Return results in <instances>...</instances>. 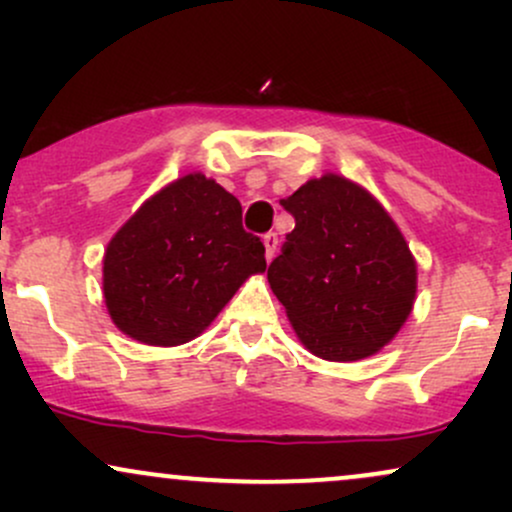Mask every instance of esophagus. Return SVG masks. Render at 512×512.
<instances>
[{"instance_id":"esophagus-1","label":"esophagus","mask_w":512,"mask_h":512,"mask_svg":"<svg viewBox=\"0 0 512 512\" xmlns=\"http://www.w3.org/2000/svg\"><path fill=\"white\" fill-rule=\"evenodd\" d=\"M262 243H264V257H267V262H272L276 255V245H279V238H276V233H267Z\"/></svg>"}]
</instances>
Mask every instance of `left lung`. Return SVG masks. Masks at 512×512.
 <instances>
[{
    "label": "left lung",
    "instance_id": "obj_1",
    "mask_svg": "<svg viewBox=\"0 0 512 512\" xmlns=\"http://www.w3.org/2000/svg\"><path fill=\"white\" fill-rule=\"evenodd\" d=\"M296 219L267 279L293 332L325 361H361L390 344L416 301V260L387 209L337 173L281 202Z\"/></svg>",
    "mask_w": 512,
    "mask_h": 512
}]
</instances>
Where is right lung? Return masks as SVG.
Here are the masks:
<instances>
[{
    "label": "right lung",
    "mask_w": 512,
    "mask_h": 512,
    "mask_svg": "<svg viewBox=\"0 0 512 512\" xmlns=\"http://www.w3.org/2000/svg\"><path fill=\"white\" fill-rule=\"evenodd\" d=\"M264 269V245L243 231L238 199L207 175L187 173L146 199L110 238L105 308L137 342L187 344Z\"/></svg>",
    "instance_id": "1"
}]
</instances>
